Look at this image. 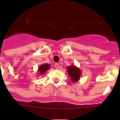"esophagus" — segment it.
I'll list each match as a JSON object with an SVG mask.
<instances>
[{"instance_id":"1","label":"esophagus","mask_w":120,"mask_h":120,"mask_svg":"<svg viewBox=\"0 0 120 120\" xmlns=\"http://www.w3.org/2000/svg\"><path fill=\"white\" fill-rule=\"evenodd\" d=\"M55 67L56 68V69H58V68H59V64H55Z\"/></svg>"}]
</instances>
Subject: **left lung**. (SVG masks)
Here are the masks:
<instances>
[{
  "label": "left lung",
  "instance_id": "obj_1",
  "mask_svg": "<svg viewBox=\"0 0 120 120\" xmlns=\"http://www.w3.org/2000/svg\"><path fill=\"white\" fill-rule=\"evenodd\" d=\"M67 71L68 75L71 77L72 82H76L79 80V77L81 75V73H80V71L79 70V68H77L75 66L71 65V66L67 67Z\"/></svg>",
  "mask_w": 120,
  "mask_h": 120
}]
</instances>
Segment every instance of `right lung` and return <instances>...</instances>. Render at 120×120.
Returning <instances> with one entry per match:
<instances>
[{"label": "right lung", "instance_id": "1", "mask_svg": "<svg viewBox=\"0 0 120 120\" xmlns=\"http://www.w3.org/2000/svg\"><path fill=\"white\" fill-rule=\"evenodd\" d=\"M49 67L50 65H49V64H43V65H41L38 68L39 72H40V73L41 75H43V74H44V73L49 68Z\"/></svg>", "mask_w": 120, "mask_h": 120}]
</instances>
